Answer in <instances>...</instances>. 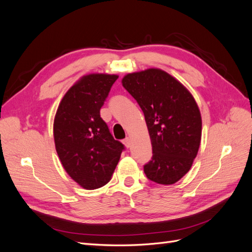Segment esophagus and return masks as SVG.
<instances>
[{"instance_id": "esophagus-1", "label": "esophagus", "mask_w": 252, "mask_h": 252, "mask_svg": "<svg viewBox=\"0 0 252 252\" xmlns=\"http://www.w3.org/2000/svg\"><path fill=\"white\" fill-rule=\"evenodd\" d=\"M123 144L125 145L127 148H129V147L131 146V141H130V139H129V138H126L125 140H123Z\"/></svg>"}]
</instances>
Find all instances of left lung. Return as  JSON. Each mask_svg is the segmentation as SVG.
<instances>
[{"label": "left lung", "mask_w": 252, "mask_h": 252, "mask_svg": "<svg viewBox=\"0 0 252 252\" xmlns=\"http://www.w3.org/2000/svg\"><path fill=\"white\" fill-rule=\"evenodd\" d=\"M122 84L140 105L149 131L152 158L145 174L158 184H174L191 168L200 147L202 118L194 97L158 68L128 73Z\"/></svg>", "instance_id": "left-lung-1"}]
</instances>
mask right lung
Here are the masks:
<instances>
[{
    "mask_svg": "<svg viewBox=\"0 0 252 252\" xmlns=\"http://www.w3.org/2000/svg\"><path fill=\"white\" fill-rule=\"evenodd\" d=\"M118 78L106 73L84 75L63 96L53 122L61 163L74 182L88 190L107 184L125 149L100 116Z\"/></svg>",
    "mask_w": 252,
    "mask_h": 252,
    "instance_id": "right-lung-1",
    "label": "right lung"
}]
</instances>
